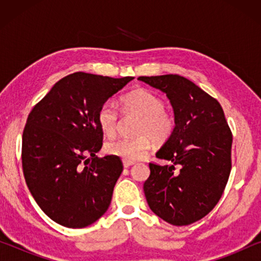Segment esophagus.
<instances>
[{
	"mask_svg": "<svg viewBox=\"0 0 261 261\" xmlns=\"http://www.w3.org/2000/svg\"><path fill=\"white\" fill-rule=\"evenodd\" d=\"M122 164H123V167H129V166H132L134 164V162H132V160H122Z\"/></svg>",
	"mask_w": 261,
	"mask_h": 261,
	"instance_id": "obj_1",
	"label": "esophagus"
}]
</instances>
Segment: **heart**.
I'll list each match as a JSON object with an SVG mask.
<instances>
[{"instance_id":"b5f03b06","label":"heart","mask_w":261,"mask_h":261,"mask_svg":"<svg viewBox=\"0 0 261 261\" xmlns=\"http://www.w3.org/2000/svg\"><path fill=\"white\" fill-rule=\"evenodd\" d=\"M124 114H134L140 117L135 138H119L106 145L110 155L120 156L124 160L144 158L152 147V139L155 142H164L170 138L174 129V116L164 108V101L158 95L146 89H137L123 95L120 99ZM98 126L103 134L113 138L119 126V113L116 107L106 102L97 113Z\"/></svg>"}]
</instances>
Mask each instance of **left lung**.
Segmentation results:
<instances>
[{
	"label": "left lung",
	"mask_w": 261,
	"mask_h": 261,
	"mask_svg": "<svg viewBox=\"0 0 261 261\" xmlns=\"http://www.w3.org/2000/svg\"><path fill=\"white\" fill-rule=\"evenodd\" d=\"M165 92L176 126L156 158L172 165L149 163L144 184L149 208L173 226L201 220L220 201L231 169V135L217 99L179 74L139 77ZM176 165L180 171L174 172Z\"/></svg>",
	"instance_id": "8db88e82"
}]
</instances>
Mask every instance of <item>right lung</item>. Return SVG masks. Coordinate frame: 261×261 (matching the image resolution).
<instances>
[{
  "label": "right lung",
  "mask_w": 261,
  "mask_h": 261,
  "mask_svg": "<svg viewBox=\"0 0 261 261\" xmlns=\"http://www.w3.org/2000/svg\"><path fill=\"white\" fill-rule=\"evenodd\" d=\"M134 77L74 72L34 106L22 134L26 184L42 212L69 228L96 222L109 208L121 172L119 156L102 147L99 107Z\"/></svg>",
  "instance_id": "add662e5"
}]
</instances>
